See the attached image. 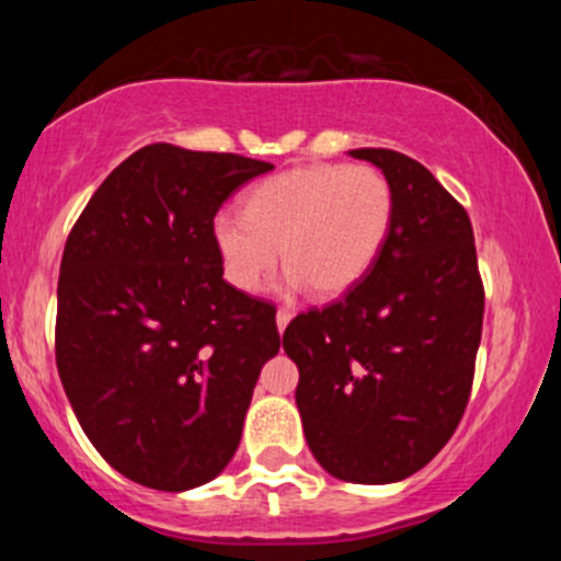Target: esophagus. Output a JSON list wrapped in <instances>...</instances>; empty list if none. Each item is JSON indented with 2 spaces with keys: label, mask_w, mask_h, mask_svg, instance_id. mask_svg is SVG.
I'll use <instances>...</instances> for the list:
<instances>
[{
  "label": "esophagus",
  "mask_w": 561,
  "mask_h": 561,
  "mask_svg": "<svg viewBox=\"0 0 561 561\" xmlns=\"http://www.w3.org/2000/svg\"><path fill=\"white\" fill-rule=\"evenodd\" d=\"M289 319H293V311H289V308H279V311H276V327H279V332L287 330Z\"/></svg>",
  "instance_id": "1"
}]
</instances>
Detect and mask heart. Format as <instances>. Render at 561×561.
<instances>
[{"label":"heart","mask_w":561,"mask_h":561,"mask_svg":"<svg viewBox=\"0 0 561 561\" xmlns=\"http://www.w3.org/2000/svg\"><path fill=\"white\" fill-rule=\"evenodd\" d=\"M396 216V197L375 165L311 163L255 186L242 210L210 221L218 263L231 287L255 293L282 259L287 285L332 298L369 274Z\"/></svg>","instance_id":"b5f03b06"}]
</instances>
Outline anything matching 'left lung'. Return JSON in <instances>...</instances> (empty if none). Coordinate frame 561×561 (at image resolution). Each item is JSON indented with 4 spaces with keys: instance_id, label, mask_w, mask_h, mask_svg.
Masks as SVG:
<instances>
[{
    "instance_id": "obj_1",
    "label": "left lung",
    "mask_w": 561,
    "mask_h": 561,
    "mask_svg": "<svg viewBox=\"0 0 561 561\" xmlns=\"http://www.w3.org/2000/svg\"><path fill=\"white\" fill-rule=\"evenodd\" d=\"M388 176L396 216L369 274L282 334L308 448L332 478L385 485L435 459L465 416L485 289L467 210L414 158L351 150Z\"/></svg>"
}]
</instances>
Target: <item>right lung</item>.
<instances>
[{
    "instance_id": "obj_1",
    "label": "right lung",
    "mask_w": 561,
    "mask_h": 561,
    "mask_svg": "<svg viewBox=\"0 0 561 561\" xmlns=\"http://www.w3.org/2000/svg\"><path fill=\"white\" fill-rule=\"evenodd\" d=\"M272 163L147 145L70 229L57 282L55 358L102 459L156 491L205 485L242 437L276 308L224 279L210 221Z\"/></svg>"
}]
</instances>
